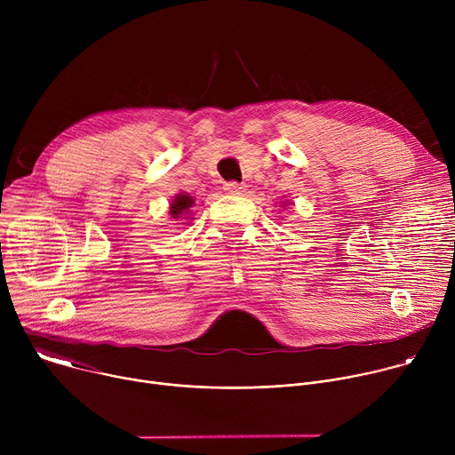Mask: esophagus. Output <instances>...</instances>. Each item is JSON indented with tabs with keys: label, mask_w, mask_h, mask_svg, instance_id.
Segmentation results:
<instances>
[{
	"label": "esophagus",
	"mask_w": 455,
	"mask_h": 455,
	"mask_svg": "<svg viewBox=\"0 0 455 455\" xmlns=\"http://www.w3.org/2000/svg\"><path fill=\"white\" fill-rule=\"evenodd\" d=\"M223 188H225L227 194H241V192H244V185L237 183V181H227L223 185Z\"/></svg>",
	"instance_id": "34e87169"
}]
</instances>
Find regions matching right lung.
<instances>
[{"mask_svg": "<svg viewBox=\"0 0 455 455\" xmlns=\"http://www.w3.org/2000/svg\"><path fill=\"white\" fill-rule=\"evenodd\" d=\"M192 205H194V200L188 196V194H178V196L174 198V202L171 204L169 214H171L174 220H178L180 216L188 214ZM183 220H185V218H183Z\"/></svg>", "mask_w": 455, "mask_h": 455, "instance_id": "add662e5", "label": "right lung"}]
</instances>
